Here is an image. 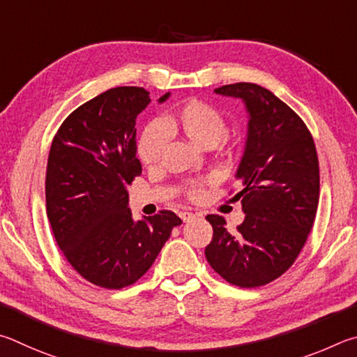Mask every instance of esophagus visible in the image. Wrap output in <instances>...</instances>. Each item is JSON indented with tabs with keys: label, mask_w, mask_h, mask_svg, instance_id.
Here are the masks:
<instances>
[{
	"label": "esophagus",
	"mask_w": 357,
	"mask_h": 357,
	"mask_svg": "<svg viewBox=\"0 0 357 357\" xmlns=\"http://www.w3.org/2000/svg\"><path fill=\"white\" fill-rule=\"evenodd\" d=\"M180 218H182L183 222H188L191 220H195L196 215L191 213V211H180Z\"/></svg>",
	"instance_id": "1"
}]
</instances>
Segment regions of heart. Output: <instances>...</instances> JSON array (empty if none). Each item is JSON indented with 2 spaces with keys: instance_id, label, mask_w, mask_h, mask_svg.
I'll use <instances>...</instances> for the list:
<instances>
[{
  "instance_id": "1",
  "label": "heart",
  "mask_w": 357,
  "mask_h": 357,
  "mask_svg": "<svg viewBox=\"0 0 357 357\" xmlns=\"http://www.w3.org/2000/svg\"><path fill=\"white\" fill-rule=\"evenodd\" d=\"M169 130L178 131L191 142L201 147H213L224 139L227 131L226 119L213 105L202 100H191L162 122L161 119L149 122L137 141V156L144 166H158L169 142ZM191 199L202 196V183H192L188 188Z\"/></svg>"
}]
</instances>
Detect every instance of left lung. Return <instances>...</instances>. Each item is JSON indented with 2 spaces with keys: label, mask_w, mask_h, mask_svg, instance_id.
Wrapping results in <instances>:
<instances>
[{
  "label": "left lung",
  "mask_w": 357,
  "mask_h": 357,
  "mask_svg": "<svg viewBox=\"0 0 357 357\" xmlns=\"http://www.w3.org/2000/svg\"><path fill=\"white\" fill-rule=\"evenodd\" d=\"M215 92L241 98L249 112L236 171L243 190L234 197L246 216L232 234L222 216L207 215L213 238L205 257L229 284L255 289L282 276L307 241L320 197L317 149L303 119L265 87L235 83Z\"/></svg>",
  "instance_id": "1"
}]
</instances>
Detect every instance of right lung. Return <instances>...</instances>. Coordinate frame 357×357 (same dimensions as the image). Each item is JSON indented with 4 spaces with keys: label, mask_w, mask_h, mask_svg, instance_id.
Listing matches in <instances>:
<instances>
[{
    "label": "right lung",
    "mask_w": 357,
    "mask_h": 357,
    "mask_svg": "<svg viewBox=\"0 0 357 357\" xmlns=\"http://www.w3.org/2000/svg\"><path fill=\"white\" fill-rule=\"evenodd\" d=\"M149 103L144 87L100 93L68 114L50 149L45 197L56 243L81 278L103 289L141 279L182 224L171 210L135 221L128 208L127 188L142 172L136 117Z\"/></svg>",
    "instance_id": "right-lung-1"
}]
</instances>
